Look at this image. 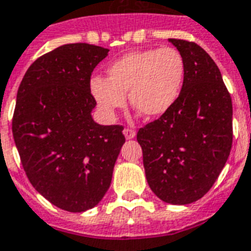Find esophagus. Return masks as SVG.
Masks as SVG:
<instances>
[{
    "label": "esophagus",
    "instance_id": "1",
    "mask_svg": "<svg viewBox=\"0 0 251 251\" xmlns=\"http://www.w3.org/2000/svg\"><path fill=\"white\" fill-rule=\"evenodd\" d=\"M124 135H125L126 139H132L135 136V131L131 129H125L124 130Z\"/></svg>",
    "mask_w": 251,
    "mask_h": 251
}]
</instances>
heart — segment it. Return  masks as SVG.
I'll return each mask as SVG.
<instances>
[{
    "instance_id": "1",
    "label": "heart",
    "mask_w": 251,
    "mask_h": 251,
    "mask_svg": "<svg viewBox=\"0 0 251 251\" xmlns=\"http://www.w3.org/2000/svg\"><path fill=\"white\" fill-rule=\"evenodd\" d=\"M108 78L94 77L91 94L108 117L125 105L129 93L131 107L146 119L168 113L176 103L185 77L182 54L173 48L148 49L117 59L107 68Z\"/></svg>"
}]
</instances>
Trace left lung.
Returning <instances> with one entry per match:
<instances>
[{"instance_id": "1", "label": "left lung", "mask_w": 251, "mask_h": 251, "mask_svg": "<svg viewBox=\"0 0 251 251\" xmlns=\"http://www.w3.org/2000/svg\"><path fill=\"white\" fill-rule=\"evenodd\" d=\"M185 63L178 100L140 127L147 182L160 200L187 205L209 192L232 147V100L221 71L195 42L170 38Z\"/></svg>"}]
</instances>
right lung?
I'll return each mask as SVG.
<instances>
[{"instance_id":"1","label":"right lung","mask_w":251,"mask_h":251,"mask_svg":"<svg viewBox=\"0 0 251 251\" xmlns=\"http://www.w3.org/2000/svg\"><path fill=\"white\" fill-rule=\"evenodd\" d=\"M108 51L63 45L40 56L18 89L13 135L24 172L38 193L71 213L104 197L125 143L121 125H99L91 117V73Z\"/></svg>"}]
</instances>
